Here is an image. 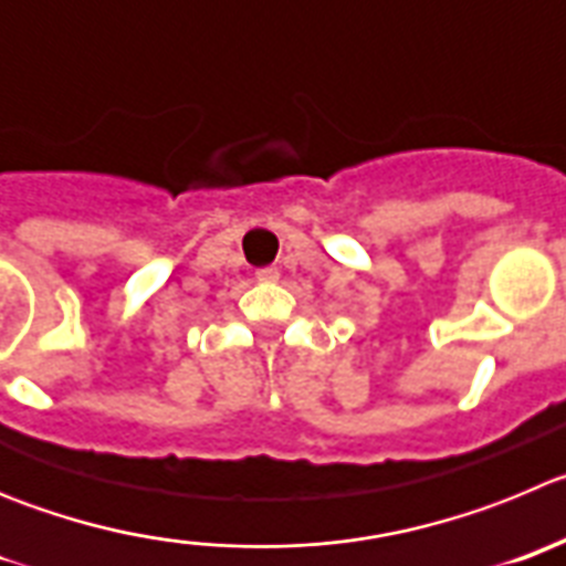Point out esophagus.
<instances>
[{
    "mask_svg": "<svg viewBox=\"0 0 566 566\" xmlns=\"http://www.w3.org/2000/svg\"><path fill=\"white\" fill-rule=\"evenodd\" d=\"M256 279L259 282H276L279 268H262V271H256Z\"/></svg>",
    "mask_w": 566,
    "mask_h": 566,
    "instance_id": "esophagus-1",
    "label": "esophagus"
}]
</instances>
